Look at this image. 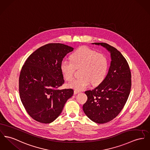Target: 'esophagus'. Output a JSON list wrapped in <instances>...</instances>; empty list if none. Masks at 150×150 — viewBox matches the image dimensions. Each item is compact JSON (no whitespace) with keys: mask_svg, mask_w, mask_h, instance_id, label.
Masks as SVG:
<instances>
[{"mask_svg":"<svg viewBox=\"0 0 150 150\" xmlns=\"http://www.w3.org/2000/svg\"><path fill=\"white\" fill-rule=\"evenodd\" d=\"M80 91H78V90H74V94H78V93H80Z\"/></svg>","mask_w":150,"mask_h":150,"instance_id":"esophagus-1","label":"esophagus"}]
</instances>
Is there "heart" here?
Instances as JSON below:
<instances>
[{
    "label": "heart",
    "instance_id": "b5f03b06",
    "mask_svg": "<svg viewBox=\"0 0 150 150\" xmlns=\"http://www.w3.org/2000/svg\"><path fill=\"white\" fill-rule=\"evenodd\" d=\"M70 60L63 59L60 69L64 79L67 81L73 79L76 69L81 68L80 79L73 80L68 87L76 90H84L91 83L99 85L105 79L109 68L108 58L88 47H83L70 55Z\"/></svg>",
    "mask_w": 150,
    "mask_h": 150
}]
</instances>
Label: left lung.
Masks as SVG:
<instances>
[{"mask_svg":"<svg viewBox=\"0 0 150 150\" xmlns=\"http://www.w3.org/2000/svg\"><path fill=\"white\" fill-rule=\"evenodd\" d=\"M110 53L108 73L100 85L85 93L88 96L83 105L86 115L97 123H105L115 118L123 108L130 94L131 74L129 64L120 51L104 42H94Z\"/></svg>","mask_w":150,"mask_h":150,"instance_id":"8db88e82","label":"left lung"}]
</instances>
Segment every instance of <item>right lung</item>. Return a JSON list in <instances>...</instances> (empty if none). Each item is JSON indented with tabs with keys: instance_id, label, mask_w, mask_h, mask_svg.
Listing matches in <instances>:
<instances>
[{
	"instance_id": "1",
	"label": "right lung",
	"mask_w": 150,
	"mask_h": 150,
	"mask_svg": "<svg viewBox=\"0 0 150 150\" xmlns=\"http://www.w3.org/2000/svg\"><path fill=\"white\" fill-rule=\"evenodd\" d=\"M73 48L60 43L41 47L25 61L20 71L19 90L21 101L33 120L50 123L61 113L71 89L59 90L64 83L60 64Z\"/></svg>"
}]
</instances>
